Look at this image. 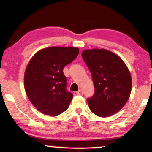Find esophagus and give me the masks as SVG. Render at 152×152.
I'll use <instances>...</instances> for the list:
<instances>
[{
    "mask_svg": "<svg viewBox=\"0 0 152 152\" xmlns=\"http://www.w3.org/2000/svg\"><path fill=\"white\" fill-rule=\"evenodd\" d=\"M76 94H77L78 95H83V92L82 90H78V92H76Z\"/></svg>",
    "mask_w": 152,
    "mask_h": 152,
    "instance_id": "1",
    "label": "esophagus"
}]
</instances>
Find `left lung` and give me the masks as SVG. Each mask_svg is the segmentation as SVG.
<instances>
[{
    "mask_svg": "<svg viewBox=\"0 0 152 152\" xmlns=\"http://www.w3.org/2000/svg\"><path fill=\"white\" fill-rule=\"evenodd\" d=\"M82 57L92 74L95 89L93 96L87 100L90 110L101 117L119 112L128 101L132 88L126 64L120 56L104 48L84 50Z\"/></svg>",
    "mask_w": 152,
    "mask_h": 152,
    "instance_id": "8db88e82",
    "label": "left lung"
}]
</instances>
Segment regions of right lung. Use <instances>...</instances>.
<instances>
[{"label":"right lung","mask_w":152,"mask_h":152,"mask_svg":"<svg viewBox=\"0 0 152 152\" xmlns=\"http://www.w3.org/2000/svg\"><path fill=\"white\" fill-rule=\"evenodd\" d=\"M78 53V48L52 46L38 50L30 60L24 74V88L39 112L54 117L68 108L73 94L66 90L62 70Z\"/></svg>","instance_id":"1"}]
</instances>
